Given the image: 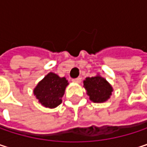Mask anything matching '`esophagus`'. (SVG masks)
<instances>
[{"label": "esophagus", "mask_w": 147, "mask_h": 147, "mask_svg": "<svg viewBox=\"0 0 147 147\" xmlns=\"http://www.w3.org/2000/svg\"><path fill=\"white\" fill-rule=\"evenodd\" d=\"M74 82H77V83H79V82H81V81H82V78L81 77H77V78H75L72 80Z\"/></svg>", "instance_id": "obj_1"}]
</instances>
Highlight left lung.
<instances>
[{
	"label": "left lung",
	"instance_id": "left-lung-1",
	"mask_svg": "<svg viewBox=\"0 0 147 147\" xmlns=\"http://www.w3.org/2000/svg\"><path fill=\"white\" fill-rule=\"evenodd\" d=\"M83 86L90 100L94 103L106 101L112 92L111 86L105 78L100 76L87 77L83 82Z\"/></svg>",
	"mask_w": 147,
	"mask_h": 147
}]
</instances>
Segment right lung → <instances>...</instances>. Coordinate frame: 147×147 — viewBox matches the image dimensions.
<instances>
[{
    "label": "right lung",
    "instance_id": "add662e5",
    "mask_svg": "<svg viewBox=\"0 0 147 147\" xmlns=\"http://www.w3.org/2000/svg\"><path fill=\"white\" fill-rule=\"evenodd\" d=\"M68 85L65 77L50 72L37 84L34 89V94L39 102L45 107L54 108L62 102L65 89Z\"/></svg>",
    "mask_w": 147,
    "mask_h": 147
}]
</instances>
